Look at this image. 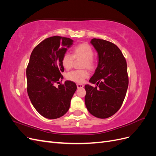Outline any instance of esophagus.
<instances>
[{
    "label": "esophagus",
    "instance_id": "1",
    "mask_svg": "<svg viewBox=\"0 0 156 156\" xmlns=\"http://www.w3.org/2000/svg\"><path fill=\"white\" fill-rule=\"evenodd\" d=\"M84 85L82 84H77V88H83Z\"/></svg>",
    "mask_w": 156,
    "mask_h": 156
}]
</instances>
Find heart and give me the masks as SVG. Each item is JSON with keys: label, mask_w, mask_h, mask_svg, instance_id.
<instances>
[{"label": "heart", "mask_w": 156, "mask_h": 156, "mask_svg": "<svg viewBox=\"0 0 156 156\" xmlns=\"http://www.w3.org/2000/svg\"><path fill=\"white\" fill-rule=\"evenodd\" d=\"M94 49L88 44L81 43L75 45L72 49V55L65 53L61 58V64L66 69H69L73 67L75 60H83L81 68H87L92 71L96 68V62L94 58ZM88 77V73L86 69L72 71L66 75V78L76 83H82L84 79Z\"/></svg>", "instance_id": "b5f03b06"}]
</instances>
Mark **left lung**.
I'll return each mask as SVG.
<instances>
[{
  "label": "left lung",
  "mask_w": 156,
  "mask_h": 156,
  "mask_svg": "<svg viewBox=\"0 0 156 156\" xmlns=\"http://www.w3.org/2000/svg\"><path fill=\"white\" fill-rule=\"evenodd\" d=\"M90 43L98 54V65L87 84L84 101L91 115L107 119L120 109L128 87L127 63L120 49L112 42L93 38Z\"/></svg>",
  "instance_id": "left-lung-1"
}]
</instances>
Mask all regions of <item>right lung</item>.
<instances>
[{"label":"right lung","instance_id":"obj_1","mask_svg":"<svg viewBox=\"0 0 156 156\" xmlns=\"http://www.w3.org/2000/svg\"><path fill=\"white\" fill-rule=\"evenodd\" d=\"M73 41L68 37L52 36L40 42L31 53L26 71L28 95L36 110L47 119L65 115L77 90L76 84L70 81L55 86L62 81L61 58Z\"/></svg>","mask_w":156,"mask_h":156}]
</instances>
